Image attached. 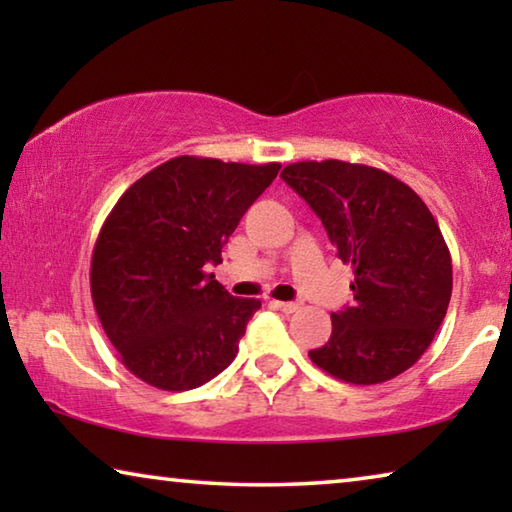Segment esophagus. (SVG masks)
Listing matches in <instances>:
<instances>
[{
    "mask_svg": "<svg viewBox=\"0 0 512 512\" xmlns=\"http://www.w3.org/2000/svg\"><path fill=\"white\" fill-rule=\"evenodd\" d=\"M273 305L284 311V314H293V311L300 309V302H284V300H273Z\"/></svg>",
    "mask_w": 512,
    "mask_h": 512,
    "instance_id": "esophagus-1",
    "label": "esophagus"
}]
</instances>
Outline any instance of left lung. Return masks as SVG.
<instances>
[{"label": "left lung", "instance_id": "1", "mask_svg": "<svg viewBox=\"0 0 512 512\" xmlns=\"http://www.w3.org/2000/svg\"><path fill=\"white\" fill-rule=\"evenodd\" d=\"M352 266V307L332 314V336L309 352L345 384H381L418 361L452 298V255L422 198L391 173L343 160L282 169Z\"/></svg>", "mask_w": 512, "mask_h": 512}]
</instances>
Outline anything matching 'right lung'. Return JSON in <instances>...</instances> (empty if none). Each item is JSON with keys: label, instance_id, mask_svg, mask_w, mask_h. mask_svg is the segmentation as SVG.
<instances>
[{"label": "right lung", "instance_id": "add662e5", "mask_svg": "<svg viewBox=\"0 0 512 512\" xmlns=\"http://www.w3.org/2000/svg\"><path fill=\"white\" fill-rule=\"evenodd\" d=\"M280 162L241 164L178 155L126 189L94 244L92 302L119 359L160 391H192L237 357L262 307L232 298L205 266Z\"/></svg>", "mask_w": 512, "mask_h": 512}]
</instances>
